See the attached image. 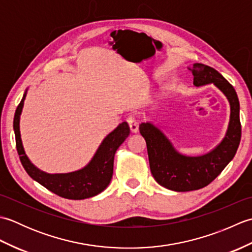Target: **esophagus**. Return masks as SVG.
I'll use <instances>...</instances> for the list:
<instances>
[{
    "label": "esophagus",
    "mask_w": 252,
    "mask_h": 252,
    "mask_svg": "<svg viewBox=\"0 0 252 252\" xmlns=\"http://www.w3.org/2000/svg\"><path fill=\"white\" fill-rule=\"evenodd\" d=\"M126 122H127V125H129V126H130V130L133 133H136L138 131V122H137V120L135 119L134 117H129V118H127Z\"/></svg>",
    "instance_id": "obj_1"
}]
</instances>
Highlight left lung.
<instances>
[{
  "label": "left lung",
  "instance_id": "8db88e82",
  "mask_svg": "<svg viewBox=\"0 0 252 252\" xmlns=\"http://www.w3.org/2000/svg\"><path fill=\"white\" fill-rule=\"evenodd\" d=\"M189 70L194 76L195 87L213 83L226 96L231 116L222 142L212 151L196 157L180 154L163 132L153 123H141L140 133L146 141L154 179L158 184L174 191L196 190L210 184L234 158L242 137L239 100L233 85L216 69L203 63H194Z\"/></svg>",
  "mask_w": 252,
  "mask_h": 252
}]
</instances>
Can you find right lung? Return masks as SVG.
<instances>
[{"instance_id": "add662e5", "label": "right lung", "mask_w": 252, "mask_h": 252, "mask_svg": "<svg viewBox=\"0 0 252 252\" xmlns=\"http://www.w3.org/2000/svg\"><path fill=\"white\" fill-rule=\"evenodd\" d=\"M24 97L19 103L14 117V132L16 137V148L19 155L21 164L30 178L36 181L45 189L54 194L67 199L80 200L98 195L109 185L114 173V159L117 149L130 134L129 125L125 121L107 135L96 151L92 160L74 172L50 174L37 169L27 157L21 142L19 131V120L23 111Z\"/></svg>"}]
</instances>
